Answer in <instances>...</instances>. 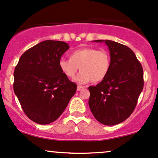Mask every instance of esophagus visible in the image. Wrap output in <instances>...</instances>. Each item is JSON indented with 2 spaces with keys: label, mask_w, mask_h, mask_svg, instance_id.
<instances>
[{
  "label": "esophagus",
  "mask_w": 158,
  "mask_h": 158,
  "mask_svg": "<svg viewBox=\"0 0 158 158\" xmlns=\"http://www.w3.org/2000/svg\"><path fill=\"white\" fill-rule=\"evenodd\" d=\"M86 87L87 86H80V85H78V86H77V91H81V90L83 89L84 88H86Z\"/></svg>",
  "instance_id": "1"
}]
</instances>
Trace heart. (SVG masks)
<instances>
[{"label":"heart","mask_w":158,"mask_h":158,"mask_svg":"<svg viewBox=\"0 0 158 158\" xmlns=\"http://www.w3.org/2000/svg\"><path fill=\"white\" fill-rule=\"evenodd\" d=\"M58 65L62 73L69 78H73L81 69L74 81L85 84L103 81L110 69L111 59L106 50L86 47L72 52L70 58H60Z\"/></svg>","instance_id":"obj_1"}]
</instances>
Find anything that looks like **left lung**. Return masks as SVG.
I'll return each instance as SVG.
<instances>
[{"mask_svg":"<svg viewBox=\"0 0 158 158\" xmlns=\"http://www.w3.org/2000/svg\"><path fill=\"white\" fill-rule=\"evenodd\" d=\"M93 41L106 44L111 66L101 83L89 87V106L98 121L114 126L127 120L134 111L143 88V71L134 52L128 46L109 40Z\"/></svg>","mask_w":158,"mask_h":158,"instance_id":"obj_1","label":"left lung"}]
</instances>
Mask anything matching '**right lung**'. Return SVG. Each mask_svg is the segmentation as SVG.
Returning a JSON list of instances; mask_svg holds the SVG:
<instances>
[{"mask_svg":"<svg viewBox=\"0 0 158 158\" xmlns=\"http://www.w3.org/2000/svg\"><path fill=\"white\" fill-rule=\"evenodd\" d=\"M69 49L59 40H44L21 55L14 72V89L27 116L38 124L52 123L61 115L77 85L59 68L58 62Z\"/></svg>","mask_w":158,"mask_h":158,"instance_id":"1","label":"right lung"}]
</instances>
